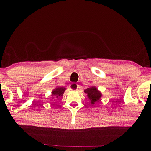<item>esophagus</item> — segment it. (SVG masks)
Segmentation results:
<instances>
[{
  "label": "esophagus",
  "mask_w": 151,
  "mask_h": 151,
  "mask_svg": "<svg viewBox=\"0 0 151 151\" xmlns=\"http://www.w3.org/2000/svg\"><path fill=\"white\" fill-rule=\"evenodd\" d=\"M70 88L72 89V90H77L78 89V85L76 83H73L70 85Z\"/></svg>",
  "instance_id": "esophagus-1"
}]
</instances>
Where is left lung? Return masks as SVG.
Masks as SVG:
<instances>
[{
  "label": "left lung",
  "mask_w": 151,
  "mask_h": 151,
  "mask_svg": "<svg viewBox=\"0 0 151 151\" xmlns=\"http://www.w3.org/2000/svg\"><path fill=\"white\" fill-rule=\"evenodd\" d=\"M84 92L86 94H87L92 104H94L96 102L100 101V99L102 97L101 93L98 90L97 88L94 87V86L85 89Z\"/></svg>",
  "instance_id": "1"
}]
</instances>
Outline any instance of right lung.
<instances>
[{"instance_id": "1", "label": "right lung", "mask_w": 151, "mask_h": 151, "mask_svg": "<svg viewBox=\"0 0 151 151\" xmlns=\"http://www.w3.org/2000/svg\"><path fill=\"white\" fill-rule=\"evenodd\" d=\"M65 89L66 88H65L64 87H57L56 89H53V91H52V95L55 98H58V97H62L64 91H65Z\"/></svg>"}]
</instances>
